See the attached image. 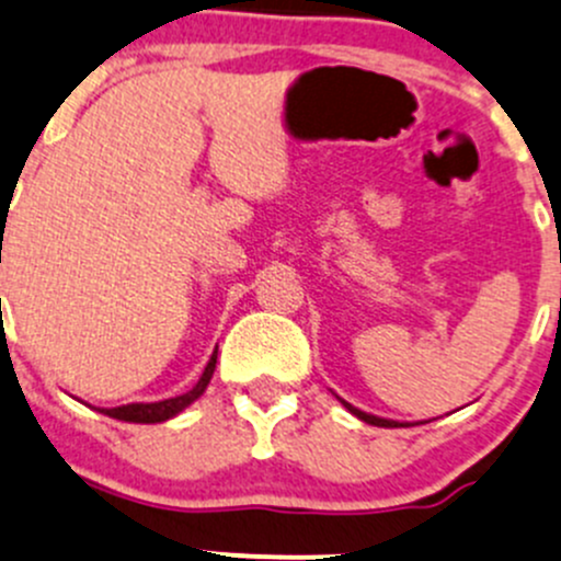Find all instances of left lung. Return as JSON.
Returning a JSON list of instances; mask_svg holds the SVG:
<instances>
[{"label": "left lung", "mask_w": 561, "mask_h": 561, "mask_svg": "<svg viewBox=\"0 0 561 561\" xmlns=\"http://www.w3.org/2000/svg\"><path fill=\"white\" fill-rule=\"evenodd\" d=\"M343 407H346L348 412H352V414H357L359 420H365V423H370V425H379V428H398V423H392V420H381V417H374V414H365V412H359V409L348 407L346 401H343Z\"/></svg>", "instance_id": "1"}]
</instances>
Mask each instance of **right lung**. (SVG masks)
I'll list each match as a JSON object with an SVG mask.
<instances>
[{
    "mask_svg": "<svg viewBox=\"0 0 561 561\" xmlns=\"http://www.w3.org/2000/svg\"><path fill=\"white\" fill-rule=\"evenodd\" d=\"M215 359H218V352L213 354V359L207 363L204 368L202 379L193 390H187L185 396H176V398H165V401L158 403H127V407H116V409H105V414L114 420H125V423H163V420L174 417L180 414L187 403L196 401L204 390H207L209 379H213V370H215Z\"/></svg>",
    "mask_w": 561,
    "mask_h": 561,
    "instance_id": "right-lung-1",
    "label": "right lung"
}]
</instances>
